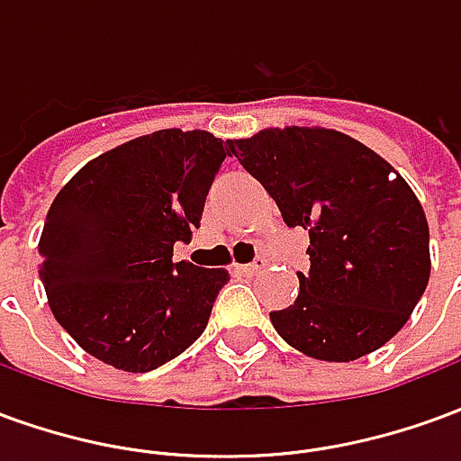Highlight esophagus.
Wrapping results in <instances>:
<instances>
[{
  "instance_id": "esophagus-1",
  "label": "esophagus",
  "mask_w": 461,
  "mask_h": 461,
  "mask_svg": "<svg viewBox=\"0 0 461 461\" xmlns=\"http://www.w3.org/2000/svg\"><path fill=\"white\" fill-rule=\"evenodd\" d=\"M264 267H267V261L257 259L251 261V264H240V267H234V271H240V274H257V271H261Z\"/></svg>"
}]
</instances>
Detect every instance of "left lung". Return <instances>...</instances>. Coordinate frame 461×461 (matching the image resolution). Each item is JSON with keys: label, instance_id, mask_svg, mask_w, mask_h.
<instances>
[{"label": "left lung", "instance_id": "8db88e82", "mask_svg": "<svg viewBox=\"0 0 461 461\" xmlns=\"http://www.w3.org/2000/svg\"><path fill=\"white\" fill-rule=\"evenodd\" d=\"M289 227L309 230L299 296L269 313L291 348L348 363L395 336L429 281V227L405 177L330 128H264L227 140Z\"/></svg>", "mask_w": 461, "mask_h": 461}]
</instances>
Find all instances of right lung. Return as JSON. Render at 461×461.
Listing matches in <instances>:
<instances>
[{
  "instance_id": "obj_1",
  "label": "right lung",
  "mask_w": 461,
  "mask_h": 461,
  "mask_svg": "<svg viewBox=\"0 0 461 461\" xmlns=\"http://www.w3.org/2000/svg\"><path fill=\"white\" fill-rule=\"evenodd\" d=\"M230 145L207 131H155L86 162L46 214L41 281L54 319L105 366L148 373L207 329L224 269L172 264L200 227Z\"/></svg>"
}]
</instances>
